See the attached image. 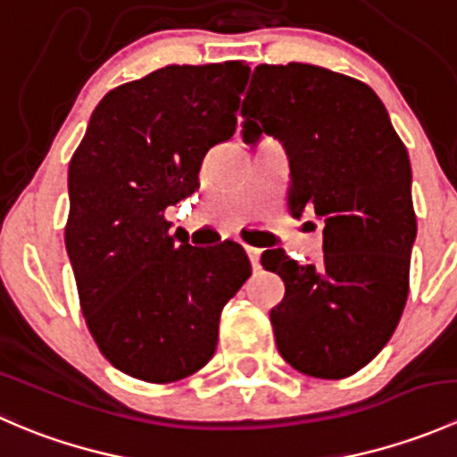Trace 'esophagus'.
<instances>
[{
  "instance_id": "1",
  "label": "esophagus",
  "mask_w": 457,
  "mask_h": 457,
  "mask_svg": "<svg viewBox=\"0 0 457 457\" xmlns=\"http://www.w3.org/2000/svg\"><path fill=\"white\" fill-rule=\"evenodd\" d=\"M245 252H247V258H250V262H252V267H258V261H261V250H256V247H245Z\"/></svg>"
}]
</instances>
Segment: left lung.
Wrapping results in <instances>:
<instances>
[{
    "label": "left lung",
    "instance_id": "obj_1",
    "mask_svg": "<svg viewBox=\"0 0 457 457\" xmlns=\"http://www.w3.org/2000/svg\"><path fill=\"white\" fill-rule=\"evenodd\" d=\"M243 139L287 150L292 216L325 220L320 262L262 252L283 278L270 320L280 356L338 380L371 362L398 327L416 241L411 163L376 92L312 63L258 66L243 101Z\"/></svg>",
    "mask_w": 457,
    "mask_h": 457
}]
</instances>
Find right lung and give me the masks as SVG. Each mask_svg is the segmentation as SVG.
I'll return each instance as SVG.
<instances>
[{
    "mask_svg": "<svg viewBox=\"0 0 457 457\" xmlns=\"http://www.w3.org/2000/svg\"><path fill=\"white\" fill-rule=\"evenodd\" d=\"M250 68L165 66L110 90L68 168L66 250L96 347L145 382L210 362L225 303L250 278L238 243L192 247L165 207L199 187L207 150L237 132Z\"/></svg>",
    "mask_w": 457,
    "mask_h": 457,
    "instance_id": "1",
    "label": "right lung"
}]
</instances>
